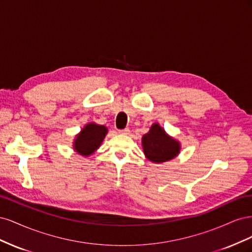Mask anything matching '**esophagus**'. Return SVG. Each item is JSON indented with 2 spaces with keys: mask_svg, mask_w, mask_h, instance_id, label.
I'll use <instances>...</instances> for the list:
<instances>
[{
  "mask_svg": "<svg viewBox=\"0 0 252 252\" xmlns=\"http://www.w3.org/2000/svg\"><path fill=\"white\" fill-rule=\"evenodd\" d=\"M129 132H130V130H129L128 128L121 129V130H119V133H120V134H125V135H127V134H129Z\"/></svg>",
  "mask_w": 252,
  "mask_h": 252,
  "instance_id": "obj_1",
  "label": "esophagus"
}]
</instances>
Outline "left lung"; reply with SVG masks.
<instances>
[{"instance_id":"1","label":"left lung","mask_w":252,"mask_h":252,"mask_svg":"<svg viewBox=\"0 0 252 252\" xmlns=\"http://www.w3.org/2000/svg\"><path fill=\"white\" fill-rule=\"evenodd\" d=\"M142 145L145 157L158 164L174 158L181 149L180 142L167 134L158 123L152 125L150 130L143 135Z\"/></svg>"}]
</instances>
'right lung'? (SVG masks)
Returning <instances> with one entry per match:
<instances>
[{
    "label": "right lung",
    "instance_id": "add662e5",
    "mask_svg": "<svg viewBox=\"0 0 252 252\" xmlns=\"http://www.w3.org/2000/svg\"><path fill=\"white\" fill-rule=\"evenodd\" d=\"M108 129L103 125L95 123H89L85 125L81 132L75 135L73 142V149L79 155L88 157L100 147L105 135L107 134Z\"/></svg>",
    "mask_w": 252,
    "mask_h": 252
}]
</instances>
